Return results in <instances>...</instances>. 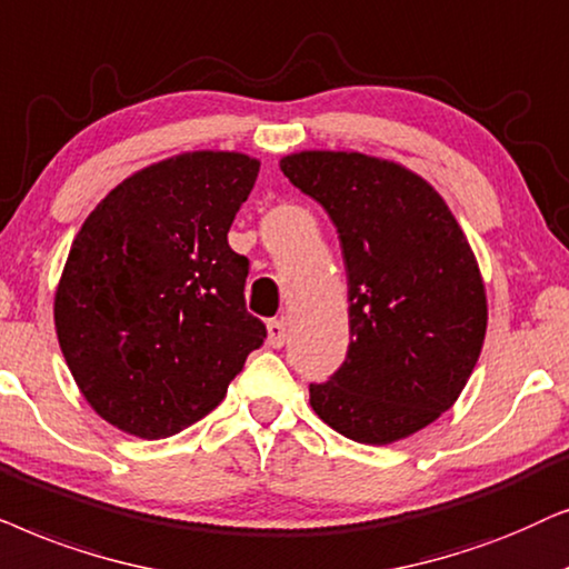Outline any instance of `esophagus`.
<instances>
[{"instance_id": "1", "label": "esophagus", "mask_w": 569, "mask_h": 569, "mask_svg": "<svg viewBox=\"0 0 569 569\" xmlns=\"http://www.w3.org/2000/svg\"><path fill=\"white\" fill-rule=\"evenodd\" d=\"M268 343L272 348H280L286 343V322L283 320H270L268 322Z\"/></svg>"}]
</instances>
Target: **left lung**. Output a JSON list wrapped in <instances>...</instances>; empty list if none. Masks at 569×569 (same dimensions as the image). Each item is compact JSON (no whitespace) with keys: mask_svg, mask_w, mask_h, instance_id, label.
<instances>
[{"mask_svg":"<svg viewBox=\"0 0 569 569\" xmlns=\"http://www.w3.org/2000/svg\"><path fill=\"white\" fill-rule=\"evenodd\" d=\"M280 171L336 223L351 301L346 361L309 385V403L353 442L413 435L456 403L483 346L487 293L466 233L398 163L307 150Z\"/></svg>","mask_w":569,"mask_h":569,"instance_id":"8db88e82","label":"left lung"}]
</instances>
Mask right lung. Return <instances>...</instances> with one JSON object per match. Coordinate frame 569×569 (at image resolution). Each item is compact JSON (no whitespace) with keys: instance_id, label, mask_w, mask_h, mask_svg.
<instances>
[{"instance_id":"obj_1","label":"right lung","mask_w":569,"mask_h":569,"mask_svg":"<svg viewBox=\"0 0 569 569\" xmlns=\"http://www.w3.org/2000/svg\"><path fill=\"white\" fill-rule=\"evenodd\" d=\"M260 161L197 150L124 179L72 241L54 299L67 367L93 411L163 439L221 403L268 338L247 312L229 229Z\"/></svg>"}]
</instances>
